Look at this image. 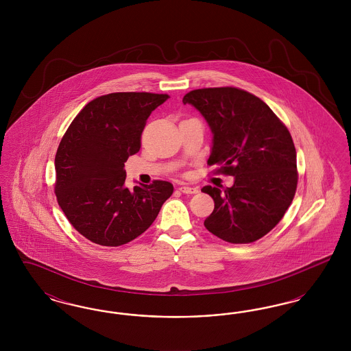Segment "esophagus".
Segmentation results:
<instances>
[{
    "label": "esophagus",
    "mask_w": 351,
    "mask_h": 351,
    "mask_svg": "<svg viewBox=\"0 0 351 351\" xmlns=\"http://www.w3.org/2000/svg\"><path fill=\"white\" fill-rule=\"evenodd\" d=\"M179 191H180L182 193H186V195H193V193H197V192H199V189H197L196 186H188V185H182V186L179 188Z\"/></svg>",
    "instance_id": "esophagus-1"
}]
</instances>
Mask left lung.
<instances>
[{"label": "left lung", "instance_id": "1", "mask_svg": "<svg viewBox=\"0 0 351 351\" xmlns=\"http://www.w3.org/2000/svg\"><path fill=\"white\" fill-rule=\"evenodd\" d=\"M208 122L209 166L234 176L230 188L206 185L215 201L205 228L230 243H250L283 218L298 186L296 150L283 122L266 102L233 86L195 89L183 97Z\"/></svg>", "mask_w": 351, "mask_h": 351}]
</instances>
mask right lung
Returning <instances> with one entry per match:
<instances>
[{"label": "right lung", "mask_w": 351, "mask_h": 351, "mask_svg": "<svg viewBox=\"0 0 351 351\" xmlns=\"http://www.w3.org/2000/svg\"><path fill=\"white\" fill-rule=\"evenodd\" d=\"M168 95L118 92L88 102L60 141L55 195L71 225L86 239L116 247L145 233L173 185H125V162L141 149L151 112Z\"/></svg>", "instance_id": "right-lung-1"}]
</instances>
